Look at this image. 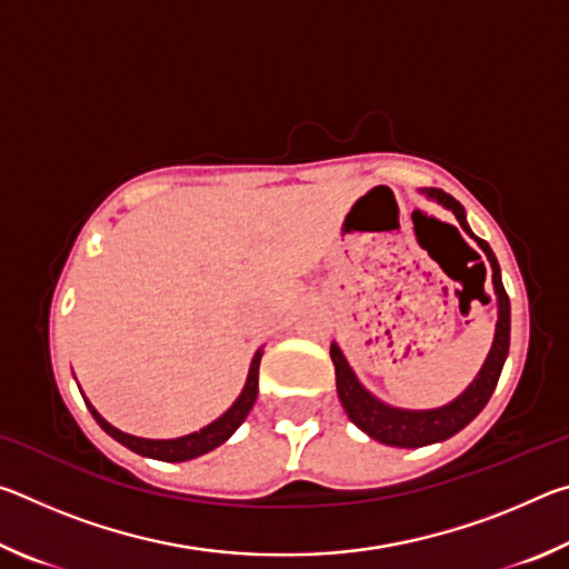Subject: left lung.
<instances>
[{
    "label": "left lung",
    "instance_id": "obj_1",
    "mask_svg": "<svg viewBox=\"0 0 569 569\" xmlns=\"http://www.w3.org/2000/svg\"><path fill=\"white\" fill-rule=\"evenodd\" d=\"M423 192H427V198L449 208L451 213L457 216L459 226L465 228L467 233L477 240L479 248L487 253V261L492 266V283H495V296H497V331H495V341H492V349H489L487 361L477 373V379L469 383L467 391L455 401H449L447 407L423 409V411L397 409L379 401L377 397H371V393L361 387V381L356 379V373L351 371L349 361L343 359L339 346L331 343V361L336 366V391H339V399L343 403L346 413H349V419L371 439H377L381 445H389V447H399V449H417V447L435 445V441H445L449 437H455L457 431L465 429L467 423L487 407L509 351V296L502 286V273H499V263L492 253V248H489L487 240H481L471 233L465 208H461L459 200H455L449 192L439 188H427Z\"/></svg>",
    "mask_w": 569,
    "mask_h": 569
}]
</instances>
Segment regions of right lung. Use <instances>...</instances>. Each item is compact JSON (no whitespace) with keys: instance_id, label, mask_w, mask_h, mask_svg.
<instances>
[{"instance_id":"right-lung-1","label":"right lung","mask_w":569,"mask_h":569,"mask_svg":"<svg viewBox=\"0 0 569 569\" xmlns=\"http://www.w3.org/2000/svg\"><path fill=\"white\" fill-rule=\"evenodd\" d=\"M261 356H263V351L258 349L253 361H250L246 387H243V391H240V397L233 401V407H230L223 417H218L216 421H210L208 427H203L200 431H192V435H188V437L142 439V437L124 435V431L114 429L110 421H104L100 413L94 411V407L88 399H84V403H88V409L94 417V421H98L114 441H120L122 447H128L130 451H134V455L160 459V461H188V459H196L200 455H208V451H213L216 447L223 445V441L233 435L240 423L246 421L248 411L253 409L256 397H258V366H261Z\"/></svg>"}]
</instances>
